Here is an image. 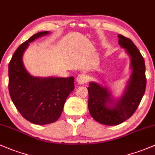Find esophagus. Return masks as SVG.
I'll return each mask as SVG.
<instances>
[{
    "label": "esophagus",
    "mask_w": 155,
    "mask_h": 155,
    "mask_svg": "<svg viewBox=\"0 0 155 155\" xmlns=\"http://www.w3.org/2000/svg\"><path fill=\"white\" fill-rule=\"evenodd\" d=\"M88 81V76H87L86 74L84 73H82V74H79V76L76 77V82L78 84H86Z\"/></svg>",
    "instance_id": "obj_1"
}]
</instances>
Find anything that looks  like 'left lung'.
Instances as JSON below:
<instances>
[{
    "instance_id": "1",
    "label": "left lung",
    "mask_w": 155,
    "mask_h": 155,
    "mask_svg": "<svg viewBox=\"0 0 155 155\" xmlns=\"http://www.w3.org/2000/svg\"><path fill=\"white\" fill-rule=\"evenodd\" d=\"M119 45L130 57L131 76L121 97L114 98L110 88L91 82L88 91V109L98 123L117 125L129 119L140 103L146 90V66L140 52L131 39L118 35Z\"/></svg>"
}]
</instances>
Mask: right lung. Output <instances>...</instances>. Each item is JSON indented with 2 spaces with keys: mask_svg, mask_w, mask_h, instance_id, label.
<instances>
[{
  "mask_svg": "<svg viewBox=\"0 0 155 155\" xmlns=\"http://www.w3.org/2000/svg\"><path fill=\"white\" fill-rule=\"evenodd\" d=\"M49 31L39 32L21 45L9 64V91L24 118L36 125L56 122L61 114L68 95L74 90V77H36L26 70L23 56L31 42Z\"/></svg>",
  "mask_w": 155,
  "mask_h": 155,
  "instance_id": "add662e5",
  "label": "right lung"
}]
</instances>
